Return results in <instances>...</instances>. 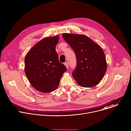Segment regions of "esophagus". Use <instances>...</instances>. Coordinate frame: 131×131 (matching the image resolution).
I'll return each instance as SVG.
<instances>
[{"label":"esophagus","instance_id":"1","mask_svg":"<svg viewBox=\"0 0 131 131\" xmlns=\"http://www.w3.org/2000/svg\"><path fill=\"white\" fill-rule=\"evenodd\" d=\"M64 65H65V66H66V67L67 68H68V67H69V65H68V62H65V63H64Z\"/></svg>","mask_w":131,"mask_h":131}]
</instances>
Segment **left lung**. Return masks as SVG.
I'll return each instance as SVG.
<instances>
[{"label":"left lung","instance_id":"1","mask_svg":"<svg viewBox=\"0 0 131 131\" xmlns=\"http://www.w3.org/2000/svg\"><path fill=\"white\" fill-rule=\"evenodd\" d=\"M64 39L76 54L77 66L72 76L85 88L97 85L105 75L107 63L102 48L86 36L65 33Z\"/></svg>","mask_w":131,"mask_h":131}]
</instances>
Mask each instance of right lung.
<instances>
[{"mask_svg":"<svg viewBox=\"0 0 131 131\" xmlns=\"http://www.w3.org/2000/svg\"><path fill=\"white\" fill-rule=\"evenodd\" d=\"M59 36L45 38L36 43L25 58V72L29 82L37 91L50 93L58 87L66 67L59 60L55 47Z\"/></svg>","mask_w":131,"mask_h":131,"instance_id":"1","label":"right lung"}]
</instances>
